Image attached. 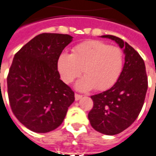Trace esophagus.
Here are the masks:
<instances>
[{
  "label": "esophagus",
  "instance_id": "34e87169",
  "mask_svg": "<svg viewBox=\"0 0 156 156\" xmlns=\"http://www.w3.org/2000/svg\"><path fill=\"white\" fill-rule=\"evenodd\" d=\"M82 98V95H80V94H75V100H79L80 99Z\"/></svg>",
  "mask_w": 156,
  "mask_h": 156
}]
</instances>
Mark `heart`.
I'll list each match as a JSON object with an SVG mask.
<instances>
[{
	"mask_svg": "<svg viewBox=\"0 0 156 156\" xmlns=\"http://www.w3.org/2000/svg\"><path fill=\"white\" fill-rule=\"evenodd\" d=\"M123 65V51L97 40L77 44L72 53L63 52L57 60L58 70L65 83L73 82L83 70L85 76L76 83L80 90L108 89L119 79Z\"/></svg>",
	"mask_w": 156,
	"mask_h": 156,
	"instance_id": "heart-1",
	"label": "heart"
}]
</instances>
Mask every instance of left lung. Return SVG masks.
I'll return each mask as SVG.
<instances>
[{
    "mask_svg": "<svg viewBox=\"0 0 156 156\" xmlns=\"http://www.w3.org/2000/svg\"><path fill=\"white\" fill-rule=\"evenodd\" d=\"M102 37L115 41L123 48L125 63L119 79L110 89L91 96L93 108L87 116L96 131L113 136L127 129L138 117L148 83L144 61L132 46L115 36Z\"/></svg>",
    "mask_w": 156,
    "mask_h": 156,
    "instance_id": "8db88e82",
    "label": "left lung"
}]
</instances>
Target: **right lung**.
Here are the masks:
<instances>
[{"label": "right lung", "mask_w": 156, "mask_h": 156, "mask_svg": "<svg viewBox=\"0 0 156 156\" xmlns=\"http://www.w3.org/2000/svg\"><path fill=\"white\" fill-rule=\"evenodd\" d=\"M73 37L42 33L14 56L7 76L12 112L27 128L37 133L53 131L62 123L75 100L71 87L60 79L57 60Z\"/></svg>", "instance_id": "obj_1"}]
</instances>
